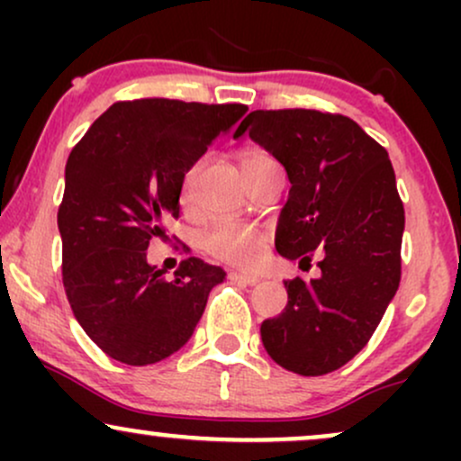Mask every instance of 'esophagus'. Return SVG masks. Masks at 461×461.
I'll return each mask as SVG.
<instances>
[{
  "label": "esophagus",
  "instance_id": "esophagus-1",
  "mask_svg": "<svg viewBox=\"0 0 461 461\" xmlns=\"http://www.w3.org/2000/svg\"><path fill=\"white\" fill-rule=\"evenodd\" d=\"M230 279L231 282H238L242 285H256L260 279L253 277V275H245V273H230Z\"/></svg>",
  "mask_w": 461,
  "mask_h": 461
}]
</instances>
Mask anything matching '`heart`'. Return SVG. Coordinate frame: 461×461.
<instances>
[{"instance_id": "obj_1", "label": "heart", "mask_w": 461, "mask_h": 461, "mask_svg": "<svg viewBox=\"0 0 461 461\" xmlns=\"http://www.w3.org/2000/svg\"><path fill=\"white\" fill-rule=\"evenodd\" d=\"M275 164L273 156L268 151L260 149V147H247L240 153V167L245 177L253 176L260 168ZM199 167L190 168L186 182H184V199H188L190 188H193L194 177H197ZM267 234L256 227L249 225H238V223H225L214 227L212 231L203 236V249L216 260L234 264L240 268H253L258 267L264 256V249H267Z\"/></svg>"}]
</instances>
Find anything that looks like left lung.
<instances>
[{"label":"left lung","instance_id":"obj_1","mask_svg":"<svg viewBox=\"0 0 461 461\" xmlns=\"http://www.w3.org/2000/svg\"><path fill=\"white\" fill-rule=\"evenodd\" d=\"M245 131L290 179L275 231L279 256H322L319 279L284 282L288 303L262 322L264 348L293 373H331L366 347L399 290L405 210L394 168L388 151L342 114L253 110L234 136Z\"/></svg>","mask_w":461,"mask_h":461}]
</instances>
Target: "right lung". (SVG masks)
Here are the masks:
<instances>
[{"label":"right lung","mask_w":461,"mask_h":461,"mask_svg":"<svg viewBox=\"0 0 461 461\" xmlns=\"http://www.w3.org/2000/svg\"><path fill=\"white\" fill-rule=\"evenodd\" d=\"M245 113L242 104L116 102L68 153L62 284L82 330L116 362L147 366L179 351L225 279L221 267L188 258L167 282L147 247L179 216L193 164Z\"/></svg>","instance_id":"obj_1"}]
</instances>
